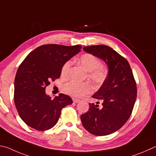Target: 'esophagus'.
<instances>
[{"mask_svg":"<svg viewBox=\"0 0 156 156\" xmlns=\"http://www.w3.org/2000/svg\"><path fill=\"white\" fill-rule=\"evenodd\" d=\"M72 100L74 103H78V102H79V101H80V100H79V99H76V98H72Z\"/></svg>","mask_w":156,"mask_h":156,"instance_id":"1","label":"esophagus"}]
</instances>
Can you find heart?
<instances>
[{
	"instance_id": "heart-1",
	"label": "heart",
	"mask_w": 156,
	"mask_h": 156,
	"mask_svg": "<svg viewBox=\"0 0 156 156\" xmlns=\"http://www.w3.org/2000/svg\"><path fill=\"white\" fill-rule=\"evenodd\" d=\"M80 63L88 73V78L97 85H101L106 80L108 71L105 66H101V61L91 54H84L80 58ZM72 66V61H67L61 68V75L66 76ZM63 90L69 95L80 98L93 91V87L88 83H77L69 81L63 85Z\"/></svg>"
}]
</instances>
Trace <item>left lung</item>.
I'll use <instances>...</instances> for the list:
<instances>
[{
    "label": "left lung",
    "mask_w": 156,
    "mask_h": 156,
    "mask_svg": "<svg viewBox=\"0 0 156 156\" xmlns=\"http://www.w3.org/2000/svg\"><path fill=\"white\" fill-rule=\"evenodd\" d=\"M83 50L105 61L108 75L92 96L102 100V106L100 108L99 105L89 103V110L80 116V119L90 134L106 136L117 131L128 120L136 99V83L128 61L112 48L97 45Z\"/></svg>",
    "instance_id": "obj_1"
}]
</instances>
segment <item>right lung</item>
<instances>
[{"instance_id": "1", "label": "right lung", "mask_w": 156, "mask_h": 156, "mask_svg": "<svg viewBox=\"0 0 156 156\" xmlns=\"http://www.w3.org/2000/svg\"><path fill=\"white\" fill-rule=\"evenodd\" d=\"M81 46L46 44L30 52L17 71L14 102L22 121L32 128L45 131L55 126L62 109L73 101L59 93L51 99L45 89L60 77L63 64L80 52Z\"/></svg>"}]
</instances>
